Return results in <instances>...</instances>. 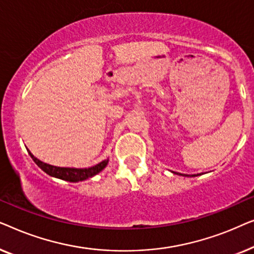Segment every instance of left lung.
I'll return each instance as SVG.
<instances>
[{
    "instance_id": "obj_1",
    "label": "left lung",
    "mask_w": 254,
    "mask_h": 254,
    "mask_svg": "<svg viewBox=\"0 0 254 254\" xmlns=\"http://www.w3.org/2000/svg\"><path fill=\"white\" fill-rule=\"evenodd\" d=\"M176 173V172H175ZM177 175H180V176H184V177H196L199 175H193V176H190V175H182V173H177Z\"/></svg>"
}]
</instances>
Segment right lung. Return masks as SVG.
I'll use <instances>...</instances> for the list:
<instances>
[{"label": "right lung", "mask_w": 254, "mask_h": 254, "mask_svg": "<svg viewBox=\"0 0 254 254\" xmlns=\"http://www.w3.org/2000/svg\"><path fill=\"white\" fill-rule=\"evenodd\" d=\"M27 151H29V155L31 156V158L33 159L34 163H36V164L39 166L44 172H46L47 175H50L52 177H55V178L65 180V182H70V183H77V182H82V180L91 178V177L96 176L97 173L103 171V170L105 169V166L107 165V163H109V159H105V161L100 162L97 165L91 166V168H88V169L60 168V166H54V165L47 164V163L41 162L40 159L34 157V156L31 154L30 150Z\"/></svg>", "instance_id": "1"}]
</instances>
